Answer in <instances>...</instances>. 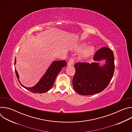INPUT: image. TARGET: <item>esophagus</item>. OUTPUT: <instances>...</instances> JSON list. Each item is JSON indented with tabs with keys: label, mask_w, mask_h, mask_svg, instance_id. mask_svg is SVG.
I'll list each match as a JSON object with an SVG mask.
<instances>
[{
	"label": "esophagus",
	"mask_w": 132,
	"mask_h": 132,
	"mask_svg": "<svg viewBox=\"0 0 132 132\" xmlns=\"http://www.w3.org/2000/svg\"><path fill=\"white\" fill-rule=\"evenodd\" d=\"M74 61H75V59L73 57H71L68 63V66H71L73 65L74 63Z\"/></svg>",
	"instance_id": "obj_1"
}]
</instances>
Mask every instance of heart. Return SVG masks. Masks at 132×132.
Here are the masks:
<instances>
[{
	"instance_id": "heart-1",
	"label": "heart",
	"mask_w": 132,
	"mask_h": 132,
	"mask_svg": "<svg viewBox=\"0 0 132 132\" xmlns=\"http://www.w3.org/2000/svg\"><path fill=\"white\" fill-rule=\"evenodd\" d=\"M85 46L84 44H83L81 47H84ZM94 51H95V48H94V47L92 45H89L87 46L82 52V57L83 58H88L90 57V56H91L93 53Z\"/></svg>"
}]
</instances>
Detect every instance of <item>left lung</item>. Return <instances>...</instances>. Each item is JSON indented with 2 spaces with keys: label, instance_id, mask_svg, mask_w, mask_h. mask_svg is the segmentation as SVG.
Here are the masks:
<instances>
[{
  "label": "left lung",
  "instance_id": "8db88e82",
  "mask_svg": "<svg viewBox=\"0 0 132 132\" xmlns=\"http://www.w3.org/2000/svg\"><path fill=\"white\" fill-rule=\"evenodd\" d=\"M93 60H105V64L101 67L98 63L79 62L75 64L76 72L72 85L75 90L81 95H92L102 91L113 76L114 58L111 50L106 47L99 49L95 54Z\"/></svg>",
  "mask_w": 132,
  "mask_h": 132
}]
</instances>
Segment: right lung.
Returning <instances> with one entry per match:
<instances>
[{
  "label": "right lung",
  "instance_id": "add662e5",
  "mask_svg": "<svg viewBox=\"0 0 132 132\" xmlns=\"http://www.w3.org/2000/svg\"><path fill=\"white\" fill-rule=\"evenodd\" d=\"M15 62L16 59H15L14 64H15ZM66 65L67 64L65 60L54 61L50 65L41 79L34 86L31 88H28L23 86L22 84L21 85L24 88L33 93H42L47 92L53 87L55 79L59 73L60 72L61 69ZM15 72L18 81L20 84L19 79V75L15 69Z\"/></svg>",
  "mask_w": 132,
  "mask_h": 132
}]
</instances>
